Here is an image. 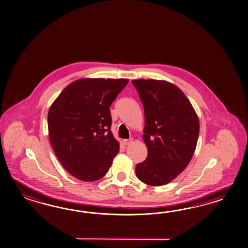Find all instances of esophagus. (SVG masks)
<instances>
[{
  "instance_id": "34e87169",
  "label": "esophagus",
  "mask_w": 248,
  "mask_h": 248,
  "mask_svg": "<svg viewBox=\"0 0 248 248\" xmlns=\"http://www.w3.org/2000/svg\"><path fill=\"white\" fill-rule=\"evenodd\" d=\"M133 139H124L123 140V144H125V145H128V144H131L132 143Z\"/></svg>"
}]
</instances>
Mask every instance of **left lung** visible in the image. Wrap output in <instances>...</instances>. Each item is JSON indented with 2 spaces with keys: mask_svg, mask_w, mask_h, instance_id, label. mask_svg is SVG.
I'll return each instance as SVG.
<instances>
[{
  "mask_svg": "<svg viewBox=\"0 0 248 248\" xmlns=\"http://www.w3.org/2000/svg\"><path fill=\"white\" fill-rule=\"evenodd\" d=\"M144 109L143 139L148 155L136 167L144 184L172 181L190 162L199 136V120L179 87L156 79L132 80Z\"/></svg>",
  "mask_w": 248,
  "mask_h": 248,
  "instance_id": "1",
  "label": "left lung"
}]
</instances>
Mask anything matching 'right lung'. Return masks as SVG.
Instances as JSON below:
<instances>
[{"mask_svg": "<svg viewBox=\"0 0 248 248\" xmlns=\"http://www.w3.org/2000/svg\"><path fill=\"white\" fill-rule=\"evenodd\" d=\"M127 78H81L65 87L48 112L52 149L76 179L95 181L108 172L120 151L110 131L109 106Z\"/></svg>", "mask_w": 248, "mask_h": 248, "instance_id": "right-lung-1", "label": "right lung"}]
</instances>
